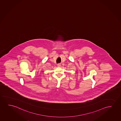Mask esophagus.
I'll return each mask as SVG.
<instances>
[{"label":"esophagus","instance_id":"obj_1","mask_svg":"<svg viewBox=\"0 0 121 121\" xmlns=\"http://www.w3.org/2000/svg\"><path fill=\"white\" fill-rule=\"evenodd\" d=\"M61 64H58L57 65L58 67H60L61 66Z\"/></svg>","mask_w":121,"mask_h":121}]
</instances>
